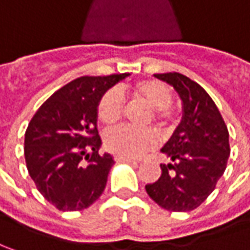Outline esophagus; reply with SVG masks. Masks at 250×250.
I'll return each instance as SVG.
<instances>
[{
  "label": "esophagus",
  "instance_id": "obj_1",
  "mask_svg": "<svg viewBox=\"0 0 250 250\" xmlns=\"http://www.w3.org/2000/svg\"><path fill=\"white\" fill-rule=\"evenodd\" d=\"M114 160H116V161H123V163H133V164L136 163V161L131 160V158H125V157H119V155H116Z\"/></svg>",
  "mask_w": 250,
  "mask_h": 250
}]
</instances>
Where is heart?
<instances>
[{
	"label": "heart",
	"instance_id": "1",
	"mask_svg": "<svg viewBox=\"0 0 250 250\" xmlns=\"http://www.w3.org/2000/svg\"><path fill=\"white\" fill-rule=\"evenodd\" d=\"M123 95L130 96L151 107L147 125L154 122L161 133H169L177 123V111L172 107V92L166 83L155 79H144L123 89ZM125 114V99L117 90L104 92L97 103V117L106 125H116ZM155 134L148 130L130 127L111 128L104 134V148L111 154L125 158H139L155 147Z\"/></svg>",
	"mask_w": 250,
	"mask_h": 250
}]
</instances>
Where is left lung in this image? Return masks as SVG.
I'll use <instances>...</instances> for the list:
<instances>
[{
  "mask_svg": "<svg viewBox=\"0 0 250 250\" xmlns=\"http://www.w3.org/2000/svg\"><path fill=\"white\" fill-rule=\"evenodd\" d=\"M178 92L184 104L181 125L161 150L171 160L160 164L161 177L146 185L150 198L172 212L198 208L225 172L229 148L228 127L208 95L197 82L177 72L157 73Z\"/></svg>",
  "mask_w": 250,
  "mask_h": 250,
  "instance_id": "obj_1",
  "label": "left lung"
}]
</instances>
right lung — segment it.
Masks as SVG:
<instances>
[{
	"instance_id": "add662e5",
	"label": "right lung",
	"mask_w": 250,
	"mask_h": 250,
	"mask_svg": "<svg viewBox=\"0 0 250 250\" xmlns=\"http://www.w3.org/2000/svg\"><path fill=\"white\" fill-rule=\"evenodd\" d=\"M125 76L128 73L82 76L69 82L28 125L23 143L26 168L38 191L59 211L86 209L106 188L114 161L110 154H99L97 103Z\"/></svg>"
}]
</instances>
